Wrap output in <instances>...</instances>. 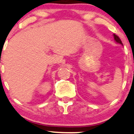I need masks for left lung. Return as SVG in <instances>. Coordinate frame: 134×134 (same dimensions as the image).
<instances>
[{
    "instance_id": "1",
    "label": "left lung",
    "mask_w": 134,
    "mask_h": 134,
    "mask_svg": "<svg viewBox=\"0 0 134 134\" xmlns=\"http://www.w3.org/2000/svg\"><path fill=\"white\" fill-rule=\"evenodd\" d=\"M114 40H115V41H116V42H117V43H120L121 45H122V46H123V44H122V41H121V40L120 39V37H118V36H117V35H116L115 34H114Z\"/></svg>"
}]
</instances>
